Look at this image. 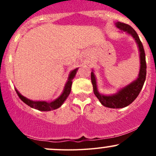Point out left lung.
Segmentation results:
<instances>
[{
	"label": "left lung",
	"instance_id": "1",
	"mask_svg": "<svg viewBox=\"0 0 156 156\" xmlns=\"http://www.w3.org/2000/svg\"><path fill=\"white\" fill-rule=\"evenodd\" d=\"M116 26L122 31H126L128 34H131L137 43L140 50V69L139 76L136 81H133L131 84H128L123 89L120 90L116 94L112 96H103L99 94L97 87V82L94 76V72H91V82L94 87V93L96 97L98 98L102 105L106 107L112 108H124L130 105L139 95L140 92L142 90L146 75V62L145 51L142 42L139 38V36L136 34L135 30L125 23L118 22Z\"/></svg>",
	"mask_w": 156,
	"mask_h": 156
}]
</instances>
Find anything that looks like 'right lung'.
I'll use <instances>...</instances> for the list:
<instances>
[{
	"label": "right lung",
	"mask_w": 156,
	"mask_h": 156,
	"mask_svg": "<svg viewBox=\"0 0 156 156\" xmlns=\"http://www.w3.org/2000/svg\"><path fill=\"white\" fill-rule=\"evenodd\" d=\"M77 70H78V69H74V70L72 71L71 73L69 74L68 81H67V83L66 84L65 89H64L63 92L61 94L60 97H59L56 100H54V101L53 102H50V103H47V102L45 101H32V100H30L29 99L26 98V97H24L23 96H22L21 94L18 92V90L15 89L17 95L19 96L20 100H21L23 103H26V105L29 106L30 107L34 108L37 110H40V111H50V110L56 109V108H58L62 106V104L64 103L66 99L68 97L69 94H70L71 88H72V79H73L74 77L75 76Z\"/></svg>",
	"instance_id": "right-lung-1"
}]
</instances>
